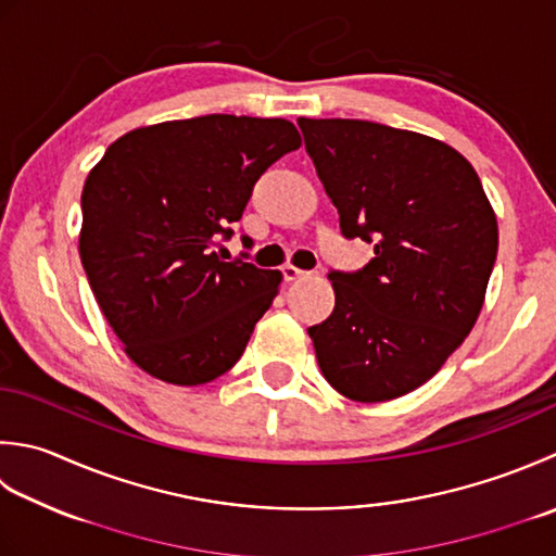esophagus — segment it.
Here are the masks:
<instances>
[{
  "instance_id": "34e87169",
  "label": "esophagus",
  "mask_w": 556,
  "mask_h": 556,
  "mask_svg": "<svg viewBox=\"0 0 556 556\" xmlns=\"http://www.w3.org/2000/svg\"><path fill=\"white\" fill-rule=\"evenodd\" d=\"M281 275H285L287 281H296L301 277H308V271H303V269L293 267V265H285V267H281Z\"/></svg>"
}]
</instances>
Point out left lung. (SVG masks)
Returning <instances> with one entry per match:
<instances>
[{
	"label": "left lung",
	"instance_id": "obj_1",
	"mask_svg": "<svg viewBox=\"0 0 556 556\" xmlns=\"http://www.w3.org/2000/svg\"><path fill=\"white\" fill-rule=\"evenodd\" d=\"M344 238L374 243L356 271L332 269L334 311L308 328L328 383L383 402L437 376L482 311L498 250L484 188L463 154L368 119L299 117Z\"/></svg>",
	"mask_w": 556,
	"mask_h": 556
}]
</instances>
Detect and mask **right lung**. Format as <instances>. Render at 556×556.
I'll return each mask as SVG.
<instances>
[{"mask_svg":"<svg viewBox=\"0 0 556 556\" xmlns=\"http://www.w3.org/2000/svg\"><path fill=\"white\" fill-rule=\"evenodd\" d=\"M299 147L289 119L202 115L132 129L96 163L79 255L141 371L202 386L241 358L281 271L224 263L214 248L233 236L257 178Z\"/></svg>","mask_w":556,"mask_h":556,"instance_id":"obj_1","label":"right lung"}]
</instances>
